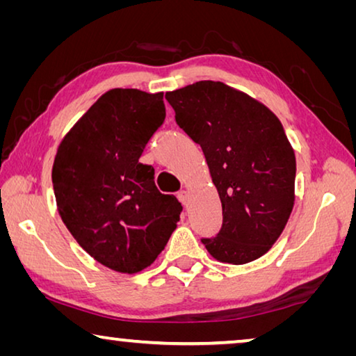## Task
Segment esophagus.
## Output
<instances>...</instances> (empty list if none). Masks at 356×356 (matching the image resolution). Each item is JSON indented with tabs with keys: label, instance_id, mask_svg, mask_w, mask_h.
Returning <instances> with one entry per match:
<instances>
[{
	"label": "esophagus",
	"instance_id": "esophagus-1",
	"mask_svg": "<svg viewBox=\"0 0 356 356\" xmlns=\"http://www.w3.org/2000/svg\"><path fill=\"white\" fill-rule=\"evenodd\" d=\"M177 197H179V201L184 204V206H186V204H188V191H185V190H182V191H179V195H177Z\"/></svg>",
	"mask_w": 356,
	"mask_h": 356
}]
</instances>
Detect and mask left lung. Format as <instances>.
<instances>
[{
	"label": "left lung",
	"instance_id": "1",
	"mask_svg": "<svg viewBox=\"0 0 356 356\" xmlns=\"http://www.w3.org/2000/svg\"><path fill=\"white\" fill-rule=\"evenodd\" d=\"M165 99L179 127L201 146L221 201L218 236L201 242L220 262L256 261L280 238L295 202L297 163L282 124L221 81L188 84Z\"/></svg>",
	"mask_w": 356,
	"mask_h": 356
}]
</instances>
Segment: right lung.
Wrapping results in <instances>:
<instances>
[{
    "label": "right lung",
    "instance_id": "obj_1",
    "mask_svg": "<svg viewBox=\"0 0 356 356\" xmlns=\"http://www.w3.org/2000/svg\"><path fill=\"white\" fill-rule=\"evenodd\" d=\"M166 116L163 92L110 89L59 143L51 180L65 227L95 261L134 275L170 240L182 206L140 163Z\"/></svg>",
    "mask_w": 356,
    "mask_h": 356
}]
</instances>
